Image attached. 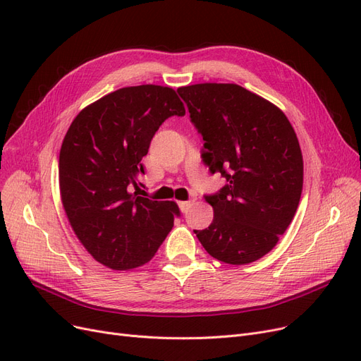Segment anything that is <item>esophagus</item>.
I'll return each instance as SVG.
<instances>
[{"mask_svg":"<svg viewBox=\"0 0 361 361\" xmlns=\"http://www.w3.org/2000/svg\"><path fill=\"white\" fill-rule=\"evenodd\" d=\"M192 206V200H188V202H179V207H180V211L183 212V214H187L188 211H190V207Z\"/></svg>","mask_w":361,"mask_h":361,"instance_id":"34e87169","label":"esophagus"}]
</instances>
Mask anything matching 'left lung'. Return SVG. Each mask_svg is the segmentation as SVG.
<instances>
[{
	"label": "left lung",
	"instance_id": "8db88e82",
	"mask_svg": "<svg viewBox=\"0 0 361 361\" xmlns=\"http://www.w3.org/2000/svg\"><path fill=\"white\" fill-rule=\"evenodd\" d=\"M178 93L203 137V162L227 180L204 195L214 220L194 233L216 260L251 264L276 247L297 212L302 191L297 134L280 108L238 84H194Z\"/></svg>",
	"mask_w": 361,
	"mask_h": 361
}]
</instances>
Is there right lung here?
<instances>
[{
  "label": "right lung",
  "instance_id": "obj_1",
  "mask_svg": "<svg viewBox=\"0 0 361 361\" xmlns=\"http://www.w3.org/2000/svg\"><path fill=\"white\" fill-rule=\"evenodd\" d=\"M171 116H185V106L170 87H125L85 106L63 140V207L81 244L108 268L145 265L179 215L174 202L141 197L138 182L141 159Z\"/></svg>",
  "mask_w": 361,
  "mask_h": 361
}]
</instances>
